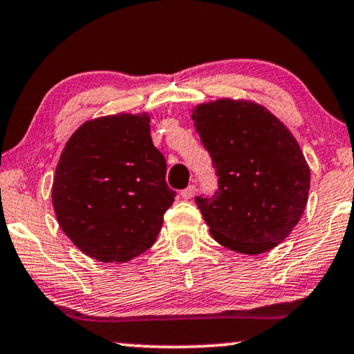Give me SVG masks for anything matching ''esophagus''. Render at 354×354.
I'll return each instance as SVG.
<instances>
[{
    "mask_svg": "<svg viewBox=\"0 0 354 354\" xmlns=\"http://www.w3.org/2000/svg\"><path fill=\"white\" fill-rule=\"evenodd\" d=\"M195 192H196V187L195 185H188L185 190L180 192V196L183 198V200H190V198L195 195Z\"/></svg>",
    "mask_w": 354,
    "mask_h": 354,
    "instance_id": "esophagus-1",
    "label": "esophagus"
}]
</instances>
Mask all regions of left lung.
Instances as JSON below:
<instances>
[{"instance_id":"8db88e82","label":"left lung","mask_w":354,"mask_h":354,"mask_svg":"<svg viewBox=\"0 0 354 354\" xmlns=\"http://www.w3.org/2000/svg\"><path fill=\"white\" fill-rule=\"evenodd\" d=\"M192 119L219 176L214 196L195 198L212 239L243 254L275 248L308 203L311 172L297 138L250 100L198 104Z\"/></svg>"}]
</instances>
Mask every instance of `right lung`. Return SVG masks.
<instances>
[{"label":"right lung","instance_id":"add662e5","mask_svg":"<svg viewBox=\"0 0 354 354\" xmlns=\"http://www.w3.org/2000/svg\"><path fill=\"white\" fill-rule=\"evenodd\" d=\"M51 198L62 232L90 258L127 263L151 248L176 192L149 135V114L82 124L62 149Z\"/></svg>","mask_w":354,"mask_h":354}]
</instances>
